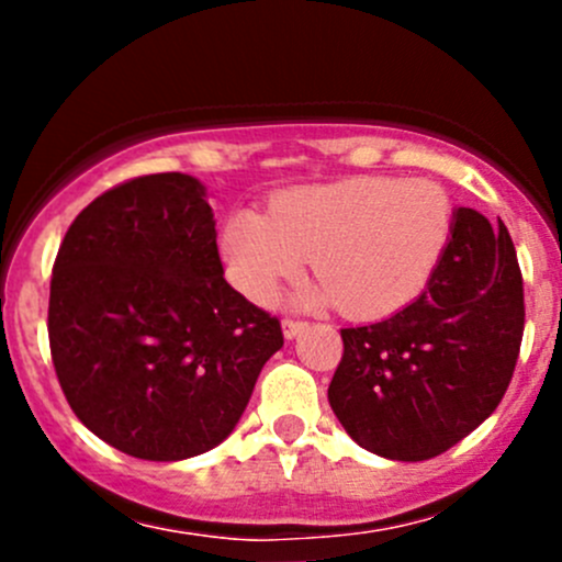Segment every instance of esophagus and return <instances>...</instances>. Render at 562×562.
Masks as SVG:
<instances>
[{
	"label": "esophagus",
	"instance_id": "1",
	"mask_svg": "<svg viewBox=\"0 0 562 562\" xmlns=\"http://www.w3.org/2000/svg\"><path fill=\"white\" fill-rule=\"evenodd\" d=\"M304 328H307V323H304V321H293V317H285V321H282V334H285L288 339L299 337Z\"/></svg>",
	"mask_w": 562,
	"mask_h": 562
}]
</instances>
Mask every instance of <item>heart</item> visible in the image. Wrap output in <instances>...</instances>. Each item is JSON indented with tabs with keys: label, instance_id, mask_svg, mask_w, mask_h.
<instances>
[{
	"label": "heart",
	"instance_id": "obj_1",
	"mask_svg": "<svg viewBox=\"0 0 562 562\" xmlns=\"http://www.w3.org/2000/svg\"><path fill=\"white\" fill-rule=\"evenodd\" d=\"M454 231V206L438 184L400 176L302 184L280 192L269 214L236 209L220 234L228 280L252 302H271L307 266L321 274L299 304H342L359 321L389 317L432 282Z\"/></svg>",
	"mask_w": 562,
	"mask_h": 562
}]
</instances>
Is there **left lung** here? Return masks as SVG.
Returning <instances> with one entry per match:
<instances>
[{
    "label": "left lung",
    "instance_id": "1",
    "mask_svg": "<svg viewBox=\"0 0 562 562\" xmlns=\"http://www.w3.org/2000/svg\"><path fill=\"white\" fill-rule=\"evenodd\" d=\"M522 331V271L506 225L459 206L427 291L386 321L339 331L334 416L378 457L443 454L501 405Z\"/></svg>",
    "mask_w": 562,
    "mask_h": 562
}]
</instances>
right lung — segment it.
Segmentation results:
<instances>
[{
  "label": "right lung",
  "mask_w": 562,
  "mask_h": 562,
  "mask_svg": "<svg viewBox=\"0 0 562 562\" xmlns=\"http://www.w3.org/2000/svg\"><path fill=\"white\" fill-rule=\"evenodd\" d=\"M48 339L83 427L130 457L179 462L234 432L282 328L225 282L206 187L151 173L67 228Z\"/></svg>",
  "instance_id": "add662e5"
}]
</instances>
